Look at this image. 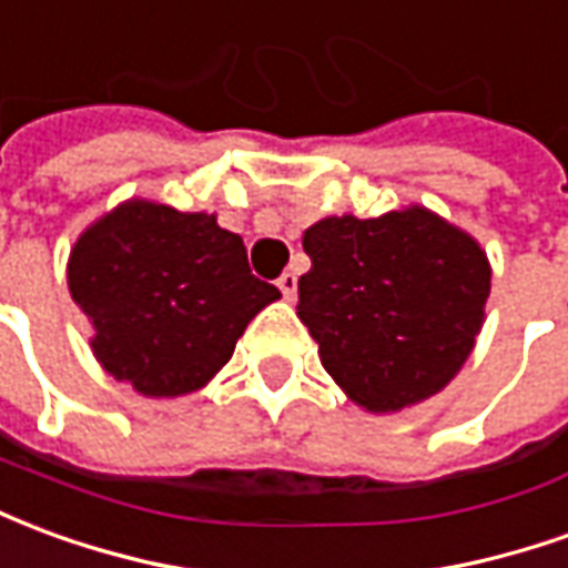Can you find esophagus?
I'll return each mask as SVG.
<instances>
[{
  "label": "esophagus",
  "mask_w": 568,
  "mask_h": 568,
  "mask_svg": "<svg viewBox=\"0 0 568 568\" xmlns=\"http://www.w3.org/2000/svg\"><path fill=\"white\" fill-rule=\"evenodd\" d=\"M277 291L284 293V300H293V296H296V275H293V272H284V275L277 277Z\"/></svg>",
  "instance_id": "esophagus-1"
}]
</instances>
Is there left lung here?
I'll return each instance as SVG.
<instances>
[{"instance_id":"obj_1","label":"left lung","mask_w":568,"mask_h":568,"mask_svg":"<svg viewBox=\"0 0 568 568\" xmlns=\"http://www.w3.org/2000/svg\"><path fill=\"white\" fill-rule=\"evenodd\" d=\"M312 268L300 277L303 321L342 392L367 413L432 397L468 361L484 327V247L419 204L305 229Z\"/></svg>"}]
</instances>
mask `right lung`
Returning a JSON list of instances; mask_svg holds the SVG:
<instances>
[{"label": "right lung", "instance_id": "right-lung-1", "mask_svg": "<svg viewBox=\"0 0 568 568\" xmlns=\"http://www.w3.org/2000/svg\"><path fill=\"white\" fill-rule=\"evenodd\" d=\"M67 284L100 367L146 397H180L226 367L277 287L251 275L247 247L213 213L131 199L84 229Z\"/></svg>", "mask_w": 568, "mask_h": 568}]
</instances>
